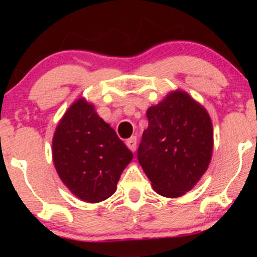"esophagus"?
Masks as SVG:
<instances>
[{"instance_id":"esophagus-1","label":"esophagus","mask_w":257,"mask_h":257,"mask_svg":"<svg viewBox=\"0 0 257 257\" xmlns=\"http://www.w3.org/2000/svg\"><path fill=\"white\" fill-rule=\"evenodd\" d=\"M125 145L129 150H131L132 152H134L135 150H137V138H135V137L129 138L128 140L125 141Z\"/></svg>"}]
</instances>
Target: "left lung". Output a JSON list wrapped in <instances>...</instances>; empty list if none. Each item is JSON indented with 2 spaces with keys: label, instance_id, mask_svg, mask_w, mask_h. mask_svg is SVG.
Masks as SVG:
<instances>
[{
  "label": "left lung",
  "instance_id": "1",
  "mask_svg": "<svg viewBox=\"0 0 257 257\" xmlns=\"http://www.w3.org/2000/svg\"><path fill=\"white\" fill-rule=\"evenodd\" d=\"M149 126L138 161L153 190L167 198L191 191L210 164L214 132L203 105L181 89L169 91L146 111Z\"/></svg>",
  "mask_w": 257,
  "mask_h": 257
}]
</instances>
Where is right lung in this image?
<instances>
[{
  "label": "right lung",
  "instance_id": "obj_1",
  "mask_svg": "<svg viewBox=\"0 0 257 257\" xmlns=\"http://www.w3.org/2000/svg\"><path fill=\"white\" fill-rule=\"evenodd\" d=\"M52 156L63 184L87 203L102 202L116 192L120 174L133 159L113 128L83 96L59 120Z\"/></svg>",
  "mask_w": 257,
  "mask_h": 257
}]
</instances>
